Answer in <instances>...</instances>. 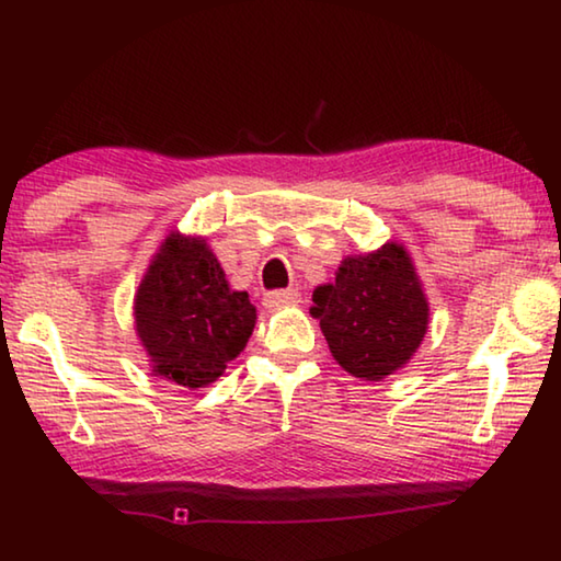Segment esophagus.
I'll return each instance as SVG.
<instances>
[{"instance_id":"esophagus-1","label":"esophagus","mask_w":561,"mask_h":561,"mask_svg":"<svg viewBox=\"0 0 561 561\" xmlns=\"http://www.w3.org/2000/svg\"><path fill=\"white\" fill-rule=\"evenodd\" d=\"M301 294L297 289H279V291H267L264 294V307L267 309H279V307H291V304H299Z\"/></svg>"}]
</instances>
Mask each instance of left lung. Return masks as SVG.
<instances>
[{
	"label": "left lung",
	"instance_id": "left-lung-1",
	"mask_svg": "<svg viewBox=\"0 0 561 561\" xmlns=\"http://www.w3.org/2000/svg\"><path fill=\"white\" fill-rule=\"evenodd\" d=\"M311 314L341 368L364 381H381L408 364L428 329L421 282L393 242L341 262L336 282L314 291Z\"/></svg>",
	"mask_w": 561,
	"mask_h": 561
}]
</instances>
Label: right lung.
I'll use <instances>...</instances> for the list:
<instances>
[{"label":"right lung","mask_w":561,"mask_h":561,"mask_svg":"<svg viewBox=\"0 0 561 561\" xmlns=\"http://www.w3.org/2000/svg\"><path fill=\"white\" fill-rule=\"evenodd\" d=\"M257 311L227 287L203 240L170 234L136 297V329L153 368L185 388L220 378L252 336Z\"/></svg>","instance_id":"add662e5"}]
</instances>
